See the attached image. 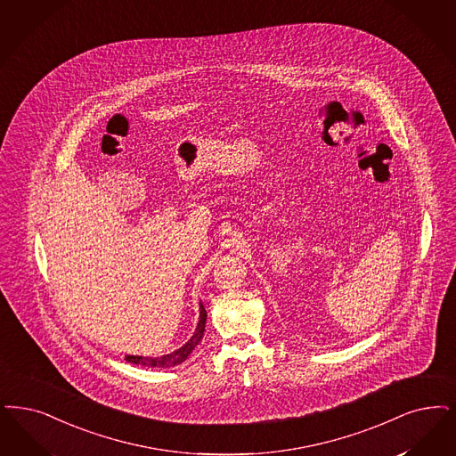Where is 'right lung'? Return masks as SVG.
<instances>
[{
	"label": "right lung",
	"mask_w": 456,
	"mask_h": 456,
	"mask_svg": "<svg viewBox=\"0 0 456 456\" xmlns=\"http://www.w3.org/2000/svg\"><path fill=\"white\" fill-rule=\"evenodd\" d=\"M205 322H207V310L203 309V305L200 304V321H199V326L195 329L193 336L188 339L186 345H183L180 349L169 353V354H164V356H158V358H144V356H134V354H127L126 360L128 363L134 364H146L151 368H171V366H176V364H182L190 354L191 351L197 347V345L200 343L201 338H203V330H205Z\"/></svg>",
	"instance_id": "obj_1"
}]
</instances>
